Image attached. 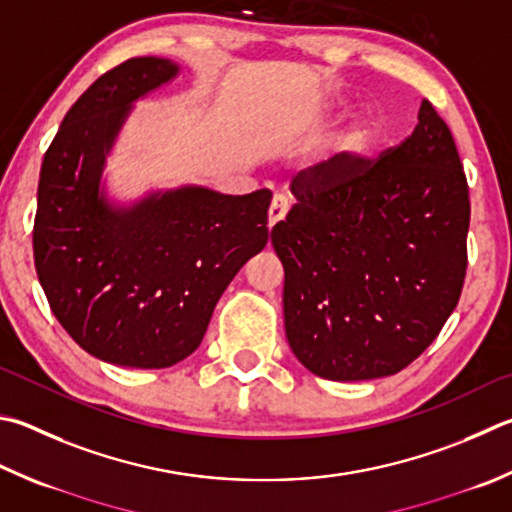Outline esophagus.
Listing matches in <instances>:
<instances>
[{
  "instance_id": "obj_1",
  "label": "esophagus",
  "mask_w": 512,
  "mask_h": 512,
  "mask_svg": "<svg viewBox=\"0 0 512 512\" xmlns=\"http://www.w3.org/2000/svg\"><path fill=\"white\" fill-rule=\"evenodd\" d=\"M286 212H288V199L282 197V194H275L271 201V208H268V228L280 224V221L286 217Z\"/></svg>"
}]
</instances>
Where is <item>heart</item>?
Wrapping results in <instances>:
<instances>
[{
	"instance_id": "heart-1",
	"label": "heart",
	"mask_w": 512,
	"mask_h": 512,
	"mask_svg": "<svg viewBox=\"0 0 512 512\" xmlns=\"http://www.w3.org/2000/svg\"><path fill=\"white\" fill-rule=\"evenodd\" d=\"M380 138H383V120L374 114H365L353 120L342 136V152H347L351 159H365L376 150Z\"/></svg>"
}]
</instances>
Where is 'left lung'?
I'll return each instance as SVG.
<instances>
[{"label":"left lung","mask_w":512,"mask_h":512,"mask_svg":"<svg viewBox=\"0 0 512 512\" xmlns=\"http://www.w3.org/2000/svg\"><path fill=\"white\" fill-rule=\"evenodd\" d=\"M271 241L284 264V327L315 376L398 374L432 345L468 268L470 194L430 100L376 161L347 152L295 176Z\"/></svg>","instance_id":"obj_1"}]
</instances>
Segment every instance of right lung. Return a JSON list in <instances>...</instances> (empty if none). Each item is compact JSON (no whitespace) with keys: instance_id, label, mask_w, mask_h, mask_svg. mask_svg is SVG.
<instances>
[{"instance_id":"obj_1","label":"right lung","mask_w":512,"mask_h":512,"mask_svg":"<svg viewBox=\"0 0 512 512\" xmlns=\"http://www.w3.org/2000/svg\"><path fill=\"white\" fill-rule=\"evenodd\" d=\"M176 73L172 60L132 58L100 76L64 116L37 185L33 255L51 311L82 349L120 367L188 358L221 293L268 241L271 190L188 185L129 208L100 190L132 102Z\"/></svg>"}]
</instances>
